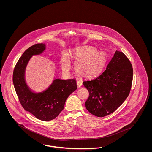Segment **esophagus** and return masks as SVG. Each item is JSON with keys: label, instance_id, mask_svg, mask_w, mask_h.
Segmentation results:
<instances>
[{"label": "esophagus", "instance_id": "34e87169", "mask_svg": "<svg viewBox=\"0 0 152 152\" xmlns=\"http://www.w3.org/2000/svg\"><path fill=\"white\" fill-rule=\"evenodd\" d=\"M76 83H77V85L78 88L81 87V86L83 85V81H77Z\"/></svg>", "mask_w": 152, "mask_h": 152}]
</instances>
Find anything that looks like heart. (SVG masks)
<instances>
[{
  "instance_id": "heart-1",
  "label": "heart",
  "mask_w": 152,
  "mask_h": 152,
  "mask_svg": "<svg viewBox=\"0 0 152 152\" xmlns=\"http://www.w3.org/2000/svg\"><path fill=\"white\" fill-rule=\"evenodd\" d=\"M74 57L77 59L75 62V71L88 78L95 77L100 74L107 61L105 53L95 51L91 47H86L76 52ZM61 66L63 72L68 74L71 64L66 55L62 57Z\"/></svg>"
}]
</instances>
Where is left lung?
<instances>
[{"mask_svg": "<svg viewBox=\"0 0 152 152\" xmlns=\"http://www.w3.org/2000/svg\"><path fill=\"white\" fill-rule=\"evenodd\" d=\"M132 65L123 52L115 51L106 69L99 76L83 81L89 92L85 102L92 115L104 117L115 111L129 95L133 80Z\"/></svg>", "mask_w": 152, "mask_h": 152, "instance_id": "obj_1", "label": "left lung"}]
</instances>
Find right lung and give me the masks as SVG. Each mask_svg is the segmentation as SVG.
I'll return each instance as SVG.
<instances>
[{
    "label": "right lung",
    "instance_id": "add662e5",
    "mask_svg": "<svg viewBox=\"0 0 152 152\" xmlns=\"http://www.w3.org/2000/svg\"><path fill=\"white\" fill-rule=\"evenodd\" d=\"M45 43L31 46L23 53L15 66L13 83L19 100L24 110L37 119L50 121L58 116L67 97L77 89L75 79L54 78L51 85L41 92L33 91L26 80V69L33 56L41 55L46 50Z\"/></svg>",
    "mask_w": 152,
    "mask_h": 152
}]
</instances>
